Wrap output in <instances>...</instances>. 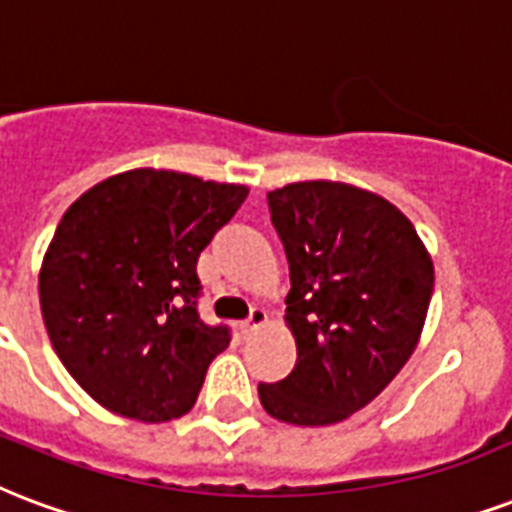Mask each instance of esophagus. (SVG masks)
<instances>
[{
  "label": "esophagus",
  "mask_w": 512,
  "mask_h": 512,
  "mask_svg": "<svg viewBox=\"0 0 512 512\" xmlns=\"http://www.w3.org/2000/svg\"><path fill=\"white\" fill-rule=\"evenodd\" d=\"M265 322H268V314H265V308L255 306V308H252V314H249V319H244V322H241V330H244V335H249V333H255V330H260Z\"/></svg>",
  "instance_id": "34e87169"
}]
</instances>
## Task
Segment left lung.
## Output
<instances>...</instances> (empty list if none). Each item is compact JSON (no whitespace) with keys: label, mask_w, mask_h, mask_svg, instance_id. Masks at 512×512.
Masks as SVG:
<instances>
[{"label":"left lung","mask_w":512,"mask_h":512,"mask_svg":"<svg viewBox=\"0 0 512 512\" xmlns=\"http://www.w3.org/2000/svg\"><path fill=\"white\" fill-rule=\"evenodd\" d=\"M290 263L287 314L298 362L260 384L273 419L325 427L384 392L424 330L435 265L424 241L381 195L327 179L268 193Z\"/></svg>","instance_id":"8db88e82"}]
</instances>
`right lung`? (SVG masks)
I'll use <instances>...</instances> for the list:
<instances>
[{
	"label": "right lung",
	"instance_id": "obj_1",
	"mask_svg": "<svg viewBox=\"0 0 512 512\" xmlns=\"http://www.w3.org/2000/svg\"><path fill=\"white\" fill-rule=\"evenodd\" d=\"M249 187L131 169L64 212L39 268V308L58 360L107 411L179 419L228 327L201 322L198 255Z\"/></svg>",
	"mask_w": 512,
	"mask_h": 512
}]
</instances>
